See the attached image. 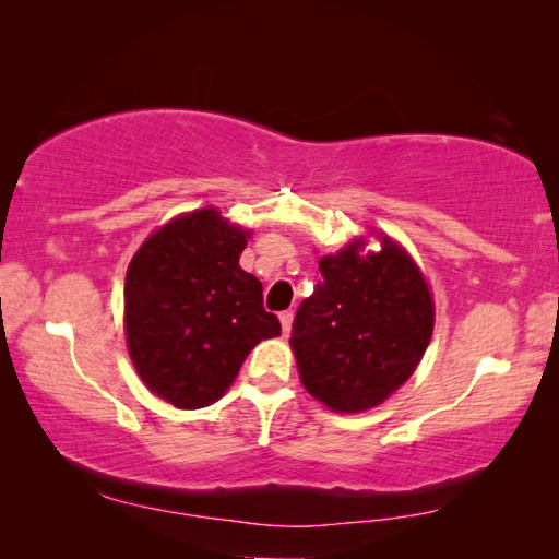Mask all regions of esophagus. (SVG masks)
<instances>
[{"instance_id":"34e87169","label":"esophagus","mask_w":559,"mask_h":559,"mask_svg":"<svg viewBox=\"0 0 559 559\" xmlns=\"http://www.w3.org/2000/svg\"><path fill=\"white\" fill-rule=\"evenodd\" d=\"M278 320H281L283 335H290V325H293V313H290V310H286V313H281Z\"/></svg>"}]
</instances>
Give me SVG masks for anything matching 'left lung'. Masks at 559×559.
Here are the masks:
<instances>
[{
	"label": "left lung",
	"mask_w": 559,
	"mask_h": 559,
	"mask_svg": "<svg viewBox=\"0 0 559 559\" xmlns=\"http://www.w3.org/2000/svg\"><path fill=\"white\" fill-rule=\"evenodd\" d=\"M353 241L320 259L323 281L300 302L290 347L300 382L337 414L382 404L409 380L433 333V300L400 243Z\"/></svg>",
	"instance_id": "obj_1"
}]
</instances>
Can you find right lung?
<instances>
[{
	"mask_svg": "<svg viewBox=\"0 0 559 559\" xmlns=\"http://www.w3.org/2000/svg\"><path fill=\"white\" fill-rule=\"evenodd\" d=\"M249 234L206 206L165 224L130 261V359L147 390L177 409L214 404L246 355L281 335L261 281L239 266Z\"/></svg>",
	"mask_w": 559,
	"mask_h": 559,
	"instance_id": "obj_1",
	"label": "right lung"
}]
</instances>
